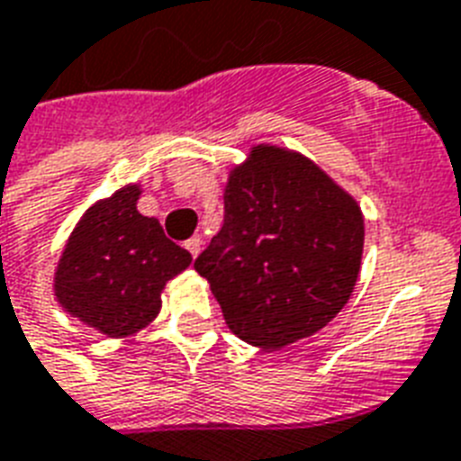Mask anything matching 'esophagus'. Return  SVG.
<instances>
[{
  "label": "esophagus",
  "instance_id": "1",
  "mask_svg": "<svg viewBox=\"0 0 461 461\" xmlns=\"http://www.w3.org/2000/svg\"><path fill=\"white\" fill-rule=\"evenodd\" d=\"M185 248H187V252H190L192 257H197L199 252H202V238L194 235V238H190V240L185 242Z\"/></svg>",
  "mask_w": 461,
  "mask_h": 461
}]
</instances>
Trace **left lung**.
Wrapping results in <instances>:
<instances>
[{
	"label": "left lung",
	"mask_w": 461,
	"mask_h": 461,
	"mask_svg": "<svg viewBox=\"0 0 461 461\" xmlns=\"http://www.w3.org/2000/svg\"><path fill=\"white\" fill-rule=\"evenodd\" d=\"M223 204V228L194 269L228 330L259 348H281L327 327L358 281V202L308 156L255 144L230 167Z\"/></svg>",
	"instance_id": "obj_1"
}]
</instances>
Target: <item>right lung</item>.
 Wrapping results in <instances>:
<instances>
[{"mask_svg": "<svg viewBox=\"0 0 461 461\" xmlns=\"http://www.w3.org/2000/svg\"><path fill=\"white\" fill-rule=\"evenodd\" d=\"M130 182L84 212L64 245L52 291L64 312L110 339L137 334L160 312V294L192 255L167 240L158 219L139 213Z\"/></svg>", "mask_w": 461, "mask_h": 461, "instance_id": "right-lung-1", "label": "right lung"}]
</instances>
